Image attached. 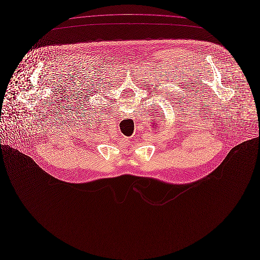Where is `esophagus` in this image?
<instances>
[{"mask_svg": "<svg viewBox=\"0 0 260 260\" xmlns=\"http://www.w3.org/2000/svg\"><path fill=\"white\" fill-rule=\"evenodd\" d=\"M121 139H122V140H120V141H122L121 143H123L124 145H125V144H127V141H128V139H126V138H121Z\"/></svg>", "mask_w": 260, "mask_h": 260, "instance_id": "34e87169", "label": "esophagus"}]
</instances>
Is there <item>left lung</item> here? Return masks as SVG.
Wrapping results in <instances>:
<instances>
[{
	"label": "left lung",
	"instance_id": "1",
	"mask_svg": "<svg viewBox=\"0 0 260 260\" xmlns=\"http://www.w3.org/2000/svg\"><path fill=\"white\" fill-rule=\"evenodd\" d=\"M155 120H156V119H155ZM153 121H154V120H153ZM152 126H153V127H155V126H156V123H154V122H153V123H152Z\"/></svg>",
	"mask_w": 260,
	"mask_h": 260
}]
</instances>
